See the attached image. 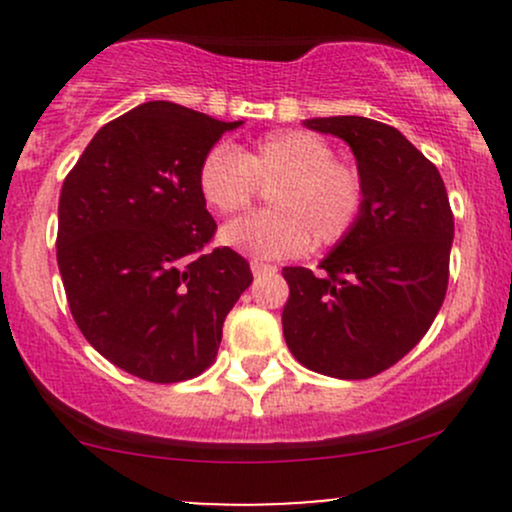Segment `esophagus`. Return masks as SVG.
I'll return each instance as SVG.
<instances>
[{
	"label": "esophagus",
	"mask_w": 512,
	"mask_h": 512,
	"mask_svg": "<svg viewBox=\"0 0 512 512\" xmlns=\"http://www.w3.org/2000/svg\"><path fill=\"white\" fill-rule=\"evenodd\" d=\"M250 269H252V274H255V276H264V274H274L276 272L274 264H264V262H252Z\"/></svg>",
	"instance_id": "1"
}]
</instances>
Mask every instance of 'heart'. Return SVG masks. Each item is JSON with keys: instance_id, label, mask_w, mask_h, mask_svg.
I'll list each match as a JSON object with an SVG mask.
<instances>
[{"instance_id": "b5f03b06", "label": "heart", "mask_w": 512, "mask_h": 512, "mask_svg": "<svg viewBox=\"0 0 512 512\" xmlns=\"http://www.w3.org/2000/svg\"><path fill=\"white\" fill-rule=\"evenodd\" d=\"M334 156V146L308 129L264 134L243 151L211 146L197 170L199 195L209 209L240 214L260 190H269V211L228 223L221 243L255 260H284L308 245L325 250L344 243L366 211L368 187L356 163Z\"/></svg>"}]
</instances>
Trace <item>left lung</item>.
<instances>
[{"label":"left lung","instance_id":"1","mask_svg":"<svg viewBox=\"0 0 512 512\" xmlns=\"http://www.w3.org/2000/svg\"><path fill=\"white\" fill-rule=\"evenodd\" d=\"M344 139L366 178V211L322 274L284 267V339L298 363L342 380L392 368L436 320L450 276L455 221L438 168L395 127L368 117H315Z\"/></svg>","mask_w":512,"mask_h":512}]
</instances>
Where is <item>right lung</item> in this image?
Segmentation results:
<instances>
[{
    "label": "right lung",
    "mask_w": 512,
    "mask_h": 512,
    "mask_svg": "<svg viewBox=\"0 0 512 512\" xmlns=\"http://www.w3.org/2000/svg\"><path fill=\"white\" fill-rule=\"evenodd\" d=\"M240 122L168 101L103 125L64 178L57 264L74 322L98 354L149 383L214 363L223 320L252 272L216 233L199 163Z\"/></svg>",
    "instance_id": "add662e5"
}]
</instances>
